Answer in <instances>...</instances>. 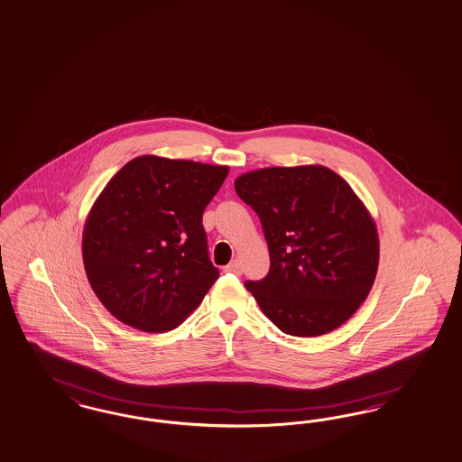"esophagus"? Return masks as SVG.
I'll return each instance as SVG.
<instances>
[{
	"label": "esophagus",
	"mask_w": 462,
	"mask_h": 462,
	"mask_svg": "<svg viewBox=\"0 0 462 462\" xmlns=\"http://www.w3.org/2000/svg\"><path fill=\"white\" fill-rule=\"evenodd\" d=\"M226 273H232V274H242V263L239 259H234L228 266H225Z\"/></svg>",
	"instance_id": "34e87169"
}]
</instances>
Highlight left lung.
Masks as SVG:
<instances>
[{"label": "left lung", "mask_w": 462, "mask_h": 462, "mask_svg": "<svg viewBox=\"0 0 462 462\" xmlns=\"http://www.w3.org/2000/svg\"><path fill=\"white\" fill-rule=\"evenodd\" d=\"M270 249L268 274L245 282L283 333L312 337L356 312L379 266L377 228L348 182L322 165L270 167L236 180Z\"/></svg>", "instance_id": "left-lung-1"}]
</instances>
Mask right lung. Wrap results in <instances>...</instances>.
<instances>
[{
	"mask_svg": "<svg viewBox=\"0 0 462 462\" xmlns=\"http://www.w3.org/2000/svg\"><path fill=\"white\" fill-rule=\"evenodd\" d=\"M228 167L143 155L97 198L83 230V264L98 300L131 328L163 333L218 280L203 211Z\"/></svg>",
	"mask_w": 462,
	"mask_h": 462,
	"instance_id": "right-lung-1",
	"label": "right lung"
}]
</instances>
